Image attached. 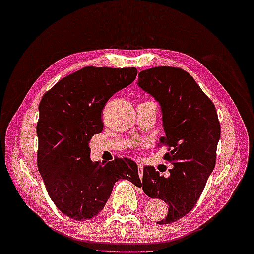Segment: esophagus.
Masks as SVG:
<instances>
[{"label": "esophagus", "mask_w": 254, "mask_h": 254, "mask_svg": "<svg viewBox=\"0 0 254 254\" xmlns=\"http://www.w3.org/2000/svg\"><path fill=\"white\" fill-rule=\"evenodd\" d=\"M137 169H138V173L140 175V177H142V174H143V165H142V163H137ZM140 192H142V189H140Z\"/></svg>", "instance_id": "34e87169"}]
</instances>
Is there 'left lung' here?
I'll return each instance as SVG.
<instances>
[{"label":"left lung","instance_id":"obj_1","mask_svg":"<svg viewBox=\"0 0 254 254\" xmlns=\"http://www.w3.org/2000/svg\"><path fill=\"white\" fill-rule=\"evenodd\" d=\"M138 86L161 105L163 129L160 138L168 152L170 176H160L154 167L143 169V190L169 205L159 225L171 224L192 210L216 166L220 123L216 107L194 78L181 68L155 67L138 73Z\"/></svg>","mask_w":254,"mask_h":254}]
</instances>
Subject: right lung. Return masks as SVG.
<instances>
[{"instance_id": "add662e5", "label": "right lung", "mask_w": 254, "mask_h": 254, "mask_svg": "<svg viewBox=\"0 0 254 254\" xmlns=\"http://www.w3.org/2000/svg\"><path fill=\"white\" fill-rule=\"evenodd\" d=\"M137 69L88 67L70 73L43 95L37 122V167L51 200L75 220L97 216L115 183L142 186L137 165L128 158L107 163L89 159L88 143L103 130V108L116 92L131 84Z\"/></svg>"}]
</instances>
